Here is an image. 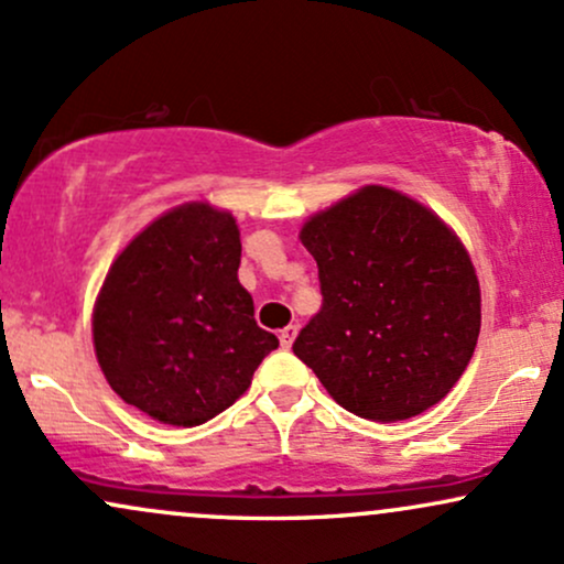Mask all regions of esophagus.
I'll return each instance as SVG.
<instances>
[{
    "label": "esophagus",
    "instance_id": "obj_1",
    "mask_svg": "<svg viewBox=\"0 0 564 564\" xmlns=\"http://www.w3.org/2000/svg\"><path fill=\"white\" fill-rule=\"evenodd\" d=\"M295 335H297V327H295V324H290V327H284V329H282V335H280L282 348H290V346H293Z\"/></svg>",
    "mask_w": 564,
    "mask_h": 564
}]
</instances>
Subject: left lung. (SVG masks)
Here are the masks:
<instances>
[{
	"label": "left lung",
	"mask_w": 564,
	"mask_h": 564,
	"mask_svg": "<svg viewBox=\"0 0 564 564\" xmlns=\"http://www.w3.org/2000/svg\"><path fill=\"white\" fill-rule=\"evenodd\" d=\"M301 242L322 308L293 350L350 414L399 422L456 386L480 335V284L465 245L433 210L364 187L316 214Z\"/></svg>",
	"instance_id": "8db88e82"
}]
</instances>
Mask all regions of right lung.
I'll list each match as a JSON object with an SVG mask.
<instances>
[{
    "mask_svg": "<svg viewBox=\"0 0 564 564\" xmlns=\"http://www.w3.org/2000/svg\"><path fill=\"white\" fill-rule=\"evenodd\" d=\"M231 214L187 203L126 245L99 290L91 333L110 388L163 425L195 427L250 388L280 346L237 280Z\"/></svg>",
    "mask_w": 564,
    "mask_h": 564,
    "instance_id": "right-lung-1",
    "label": "right lung"
}]
</instances>
